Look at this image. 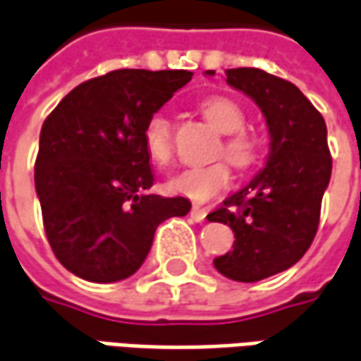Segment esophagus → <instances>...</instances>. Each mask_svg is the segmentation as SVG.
Returning <instances> with one entry per match:
<instances>
[{
    "mask_svg": "<svg viewBox=\"0 0 361 361\" xmlns=\"http://www.w3.org/2000/svg\"><path fill=\"white\" fill-rule=\"evenodd\" d=\"M190 215L193 221L201 223V221H205V215H207V212H205L203 207H200V205H193V207H191Z\"/></svg>",
    "mask_w": 361,
    "mask_h": 361,
    "instance_id": "esophagus-1",
    "label": "esophagus"
}]
</instances>
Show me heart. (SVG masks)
Segmentation results:
<instances>
[{
	"label": "heart",
	"instance_id": "b5f03b06",
	"mask_svg": "<svg viewBox=\"0 0 361 361\" xmlns=\"http://www.w3.org/2000/svg\"><path fill=\"white\" fill-rule=\"evenodd\" d=\"M203 114L215 128L223 134H231L225 142V156L237 168L251 166L257 158V146L245 132L247 116L243 109L227 97H212L203 104ZM144 148L148 158L158 166H166L171 160V122L164 112H154L144 128ZM231 180L227 164H207V166H190L173 173L166 188L173 195H181L193 201H205L221 191Z\"/></svg>",
	"mask_w": 361,
	"mask_h": 361
}]
</instances>
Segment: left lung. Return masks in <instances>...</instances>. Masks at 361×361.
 <instances>
[{"label": "left lung", "mask_w": 361, "mask_h": 361, "mask_svg": "<svg viewBox=\"0 0 361 361\" xmlns=\"http://www.w3.org/2000/svg\"><path fill=\"white\" fill-rule=\"evenodd\" d=\"M225 75L229 87L261 109L271 144L263 170L207 215L235 233L233 251L213 264L231 281L257 283L290 269L312 245L332 158L322 114L293 82L261 68H227Z\"/></svg>", "instance_id": "8db88e82"}]
</instances>
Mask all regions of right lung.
Segmentation results:
<instances>
[{
	"label": "right lung",
	"instance_id": "right-lung-1",
	"mask_svg": "<svg viewBox=\"0 0 361 361\" xmlns=\"http://www.w3.org/2000/svg\"><path fill=\"white\" fill-rule=\"evenodd\" d=\"M188 71L118 68L73 88L39 136L35 190L49 245L67 271L116 283L138 271L158 225L191 209L149 193L148 118L191 80Z\"/></svg>",
	"mask_w": 361,
	"mask_h": 361
}]
</instances>
